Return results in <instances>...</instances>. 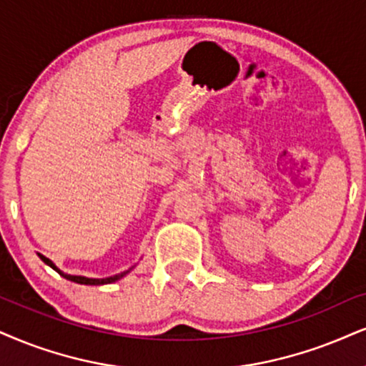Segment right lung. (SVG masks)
<instances>
[{
    "label": "right lung",
    "mask_w": 366,
    "mask_h": 366,
    "mask_svg": "<svg viewBox=\"0 0 366 366\" xmlns=\"http://www.w3.org/2000/svg\"><path fill=\"white\" fill-rule=\"evenodd\" d=\"M39 256H40V259H42L45 264H49V266H51V268L57 269V268H56V264H54L51 259L45 258V256H42V254H39ZM57 272H59V269H57ZM129 272H130V269H127V272H124V273L114 274V277H110V278H84V277H71V274H64V273H61V272H59V273H61L62 277H64V278L71 280V282H74V283H81V285H105V283L117 282V280H120L122 277H124V274H127Z\"/></svg>",
    "instance_id": "obj_1"
}]
</instances>
